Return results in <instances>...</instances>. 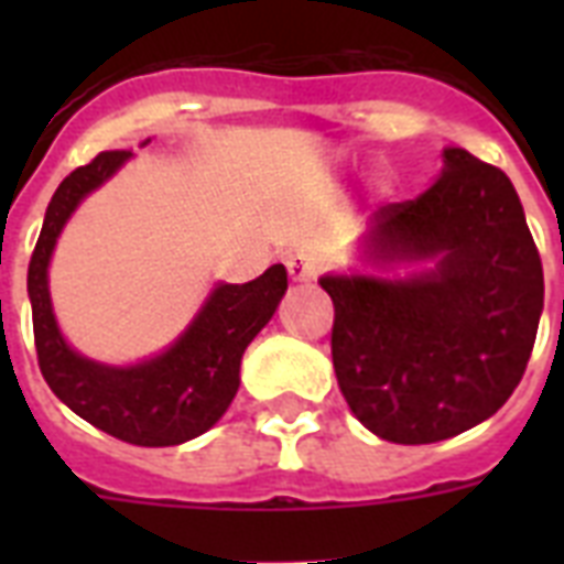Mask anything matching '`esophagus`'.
<instances>
[{
	"mask_svg": "<svg viewBox=\"0 0 564 564\" xmlns=\"http://www.w3.org/2000/svg\"><path fill=\"white\" fill-rule=\"evenodd\" d=\"M286 272H290V278L295 283H310L316 281L318 272H322V257L316 254H292L290 260H286Z\"/></svg>",
	"mask_w": 564,
	"mask_h": 564,
	"instance_id": "34e87169",
	"label": "esophagus"
}]
</instances>
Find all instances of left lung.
<instances>
[{
	"label": "left lung",
	"instance_id": "left-lung-1",
	"mask_svg": "<svg viewBox=\"0 0 564 564\" xmlns=\"http://www.w3.org/2000/svg\"><path fill=\"white\" fill-rule=\"evenodd\" d=\"M442 163L415 202L371 213L360 246L377 274L318 278L336 310L339 389L394 445L491 419L521 383L544 307L542 257L512 181L465 149H445ZM398 264L420 269L379 274Z\"/></svg>",
	"mask_w": 564,
	"mask_h": 564
}]
</instances>
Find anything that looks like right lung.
Here are the masks:
<instances>
[{
	"mask_svg": "<svg viewBox=\"0 0 564 564\" xmlns=\"http://www.w3.org/2000/svg\"><path fill=\"white\" fill-rule=\"evenodd\" d=\"M131 158L134 152L128 149L101 152L87 166L69 172L55 189L29 263L31 322L40 371L75 415L128 445L170 447L202 436L225 415L239 389L242 354L269 325L286 292V269L274 263L254 281L216 283L187 330L149 360L108 366L75 351L52 310V251L78 204Z\"/></svg>",
	"mask_w": 564,
	"mask_h": 564,
	"instance_id": "1",
	"label": "right lung"
}]
</instances>
